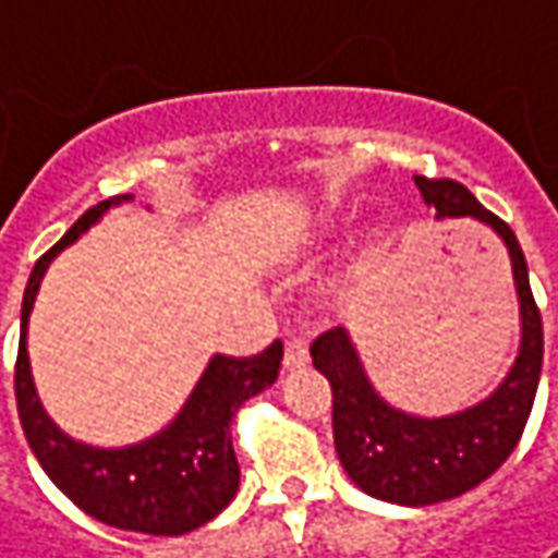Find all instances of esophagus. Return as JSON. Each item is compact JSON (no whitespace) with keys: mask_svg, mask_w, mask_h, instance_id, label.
Returning a JSON list of instances; mask_svg holds the SVG:
<instances>
[{"mask_svg":"<svg viewBox=\"0 0 558 558\" xmlns=\"http://www.w3.org/2000/svg\"><path fill=\"white\" fill-rule=\"evenodd\" d=\"M305 362H308V347H305V340L290 337V340L283 343V368L293 372V368H303Z\"/></svg>","mask_w":558,"mask_h":558,"instance_id":"obj_1","label":"esophagus"}]
</instances>
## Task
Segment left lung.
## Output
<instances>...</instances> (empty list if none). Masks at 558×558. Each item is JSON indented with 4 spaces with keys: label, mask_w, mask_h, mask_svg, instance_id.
Masks as SVG:
<instances>
[{
    "label": "left lung",
    "mask_w": 558,
    "mask_h": 558,
    "mask_svg": "<svg viewBox=\"0 0 558 558\" xmlns=\"http://www.w3.org/2000/svg\"><path fill=\"white\" fill-rule=\"evenodd\" d=\"M415 186L440 218L472 215L502 236L519 290L521 347L512 372L487 400L444 418H418L377 397L343 327H330L312 343V362L333 393V447L343 469L368 497L397 506L462 497L497 472L519 447L544 365V322L512 228L459 181L415 178Z\"/></svg>",
    "instance_id": "8db88e82"
}]
</instances>
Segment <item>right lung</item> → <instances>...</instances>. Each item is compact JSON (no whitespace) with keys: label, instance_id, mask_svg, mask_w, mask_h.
I'll use <instances>...</instances> for the list:
<instances>
[{"label":"right lung","instance_id":"1","mask_svg":"<svg viewBox=\"0 0 558 558\" xmlns=\"http://www.w3.org/2000/svg\"><path fill=\"white\" fill-rule=\"evenodd\" d=\"M131 196H114L86 208L74 228L61 236L46 255H39L21 305V343L14 362V397L24 437L39 459L43 472L52 477L64 497L81 506L86 515L121 531H140L156 537H178L203 527L240 487V465L233 456L231 422L243 402L275 384L283 347L275 340L268 350L250 359L215 355L199 377L196 390L183 402L178 418L156 437L124 449L86 447L61 434L43 412L31 377L27 355V318L37 300L39 280L49 262L74 243L81 233L102 218L114 203Z\"/></svg>","mask_w":558,"mask_h":558}]
</instances>
